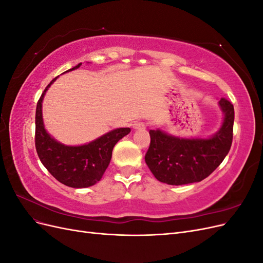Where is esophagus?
<instances>
[{
	"instance_id": "obj_1",
	"label": "esophagus",
	"mask_w": 263,
	"mask_h": 263,
	"mask_svg": "<svg viewBox=\"0 0 263 263\" xmlns=\"http://www.w3.org/2000/svg\"><path fill=\"white\" fill-rule=\"evenodd\" d=\"M146 126L147 125L144 122H136L133 124V128L134 129H145Z\"/></svg>"
}]
</instances>
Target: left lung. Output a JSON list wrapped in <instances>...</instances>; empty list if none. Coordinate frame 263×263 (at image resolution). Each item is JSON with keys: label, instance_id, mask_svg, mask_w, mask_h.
I'll return each instance as SVG.
<instances>
[{"label": "left lung", "instance_id": "obj_1", "mask_svg": "<svg viewBox=\"0 0 263 263\" xmlns=\"http://www.w3.org/2000/svg\"><path fill=\"white\" fill-rule=\"evenodd\" d=\"M224 118L220 128L208 138H182L161 129L149 130L145 161L155 178L170 185L200 182L222 162L233 142L234 105L220 99Z\"/></svg>", "mask_w": 263, "mask_h": 263}]
</instances>
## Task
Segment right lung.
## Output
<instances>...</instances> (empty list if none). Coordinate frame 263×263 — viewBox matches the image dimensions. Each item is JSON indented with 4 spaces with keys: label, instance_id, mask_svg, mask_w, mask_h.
I'll use <instances>...</instances> for the list:
<instances>
[{
    "label": "right lung",
    "instance_id": "obj_1",
    "mask_svg": "<svg viewBox=\"0 0 263 263\" xmlns=\"http://www.w3.org/2000/svg\"><path fill=\"white\" fill-rule=\"evenodd\" d=\"M82 63L69 71L80 68ZM58 78V77H57ZM47 85L36 107L35 145L39 159L51 176L62 184L74 189L89 187L98 183L104 174L118 140L130 133V128H116L93 141L80 146H67L51 137L43 119V100L47 90L57 80Z\"/></svg>",
    "mask_w": 263,
    "mask_h": 263
}]
</instances>
